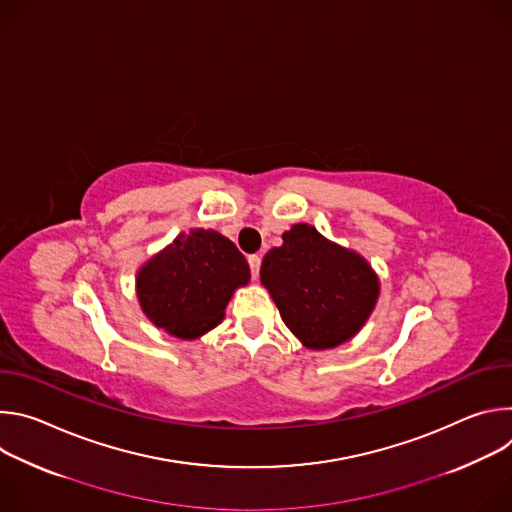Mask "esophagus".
I'll return each mask as SVG.
<instances>
[{"label": "esophagus", "instance_id": "34e87169", "mask_svg": "<svg viewBox=\"0 0 512 512\" xmlns=\"http://www.w3.org/2000/svg\"><path fill=\"white\" fill-rule=\"evenodd\" d=\"M249 267H251V275L257 277L259 269H261V257L259 255H249Z\"/></svg>", "mask_w": 512, "mask_h": 512}]
</instances>
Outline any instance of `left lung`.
<instances>
[{
    "mask_svg": "<svg viewBox=\"0 0 512 512\" xmlns=\"http://www.w3.org/2000/svg\"><path fill=\"white\" fill-rule=\"evenodd\" d=\"M261 281L285 326L314 350L352 338L379 298L371 265L310 225L283 233V245L263 257Z\"/></svg>",
    "mask_w": 512,
    "mask_h": 512,
    "instance_id": "obj_1",
    "label": "left lung"
}]
</instances>
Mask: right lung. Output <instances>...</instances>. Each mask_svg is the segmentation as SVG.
<instances>
[{
	"label": "right lung",
	"instance_id": "obj_1",
	"mask_svg": "<svg viewBox=\"0 0 512 512\" xmlns=\"http://www.w3.org/2000/svg\"><path fill=\"white\" fill-rule=\"evenodd\" d=\"M249 277V263L233 241L196 229L141 267L137 298L158 328L190 340L223 320L233 291Z\"/></svg>",
	"mask_w": 512,
	"mask_h": 512
}]
</instances>
